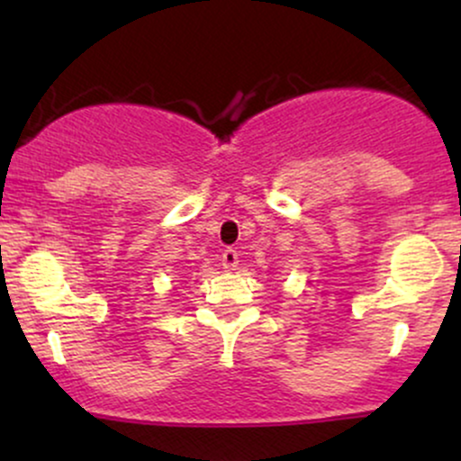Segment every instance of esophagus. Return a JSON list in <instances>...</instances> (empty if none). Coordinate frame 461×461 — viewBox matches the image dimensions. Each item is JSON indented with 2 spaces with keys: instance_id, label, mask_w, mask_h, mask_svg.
<instances>
[{
  "instance_id": "esophagus-1",
  "label": "esophagus",
  "mask_w": 461,
  "mask_h": 461,
  "mask_svg": "<svg viewBox=\"0 0 461 461\" xmlns=\"http://www.w3.org/2000/svg\"><path fill=\"white\" fill-rule=\"evenodd\" d=\"M221 264H223L225 271H236V267H238L236 249H225V251H223V260H221Z\"/></svg>"
}]
</instances>
